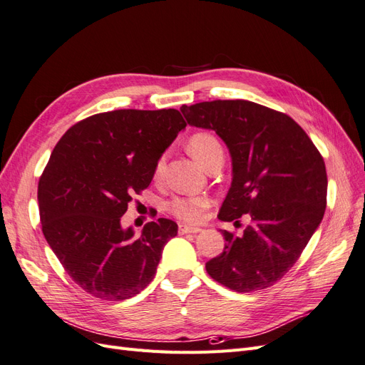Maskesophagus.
<instances>
[{
	"label": "esophagus",
	"mask_w": 365,
	"mask_h": 365,
	"mask_svg": "<svg viewBox=\"0 0 365 365\" xmlns=\"http://www.w3.org/2000/svg\"><path fill=\"white\" fill-rule=\"evenodd\" d=\"M201 228L197 227H189V225H180V233L181 235H196V233H201Z\"/></svg>",
	"instance_id": "obj_1"
}]
</instances>
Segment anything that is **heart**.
Returning <instances> with one entry per match:
<instances>
[{
  "label": "heart",
  "mask_w": 365,
  "mask_h": 365,
  "mask_svg": "<svg viewBox=\"0 0 365 365\" xmlns=\"http://www.w3.org/2000/svg\"><path fill=\"white\" fill-rule=\"evenodd\" d=\"M189 150L193 158L201 163L204 168L216 157H224V149L219 140L210 132H196L189 140ZM164 168V157H161L155 165V175H160ZM207 207L205 197H178L170 202V212L187 222H195L201 217L202 210Z\"/></svg>",
  "instance_id": "1"
}]
</instances>
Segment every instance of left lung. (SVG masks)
Returning <instances> with one entry per match:
<instances>
[{"instance_id": "8db88e82", "label": "left lung", "mask_w": 365, "mask_h": 365, "mask_svg": "<svg viewBox=\"0 0 365 365\" xmlns=\"http://www.w3.org/2000/svg\"><path fill=\"white\" fill-rule=\"evenodd\" d=\"M187 123L212 129L227 145L233 181L217 217L244 235L222 230L225 248L205 263L210 277L236 292L269 288L288 272L322 224L327 175L323 157L295 121L248 101L182 105Z\"/></svg>"}]
</instances>
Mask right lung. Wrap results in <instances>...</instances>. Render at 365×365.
<instances>
[{
    "mask_svg": "<svg viewBox=\"0 0 365 365\" xmlns=\"http://www.w3.org/2000/svg\"><path fill=\"white\" fill-rule=\"evenodd\" d=\"M185 126L176 109H117L76 123L53 149L38 185L42 233L88 294L126 300L152 282L178 225L160 217L135 236L120 217Z\"/></svg>",
    "mask_w": 365,
    "mask_h": 365,
    "instance_id": "1",
    "label": "right lung"
}]
</instances>
